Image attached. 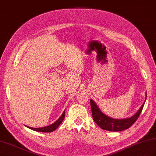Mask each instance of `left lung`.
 I'll use <instances>...</instances> for the list:
<instances>
[{"label":"left lung","mask_w":156,"mask_h":156,"mask_svg":"<svg viewBox=\"0 0 156 156\" xmlns=\"http://www.w3.org/2000/svg\"><path fill=\"white\" fill-rule=\"evenodd\" d=\"M145 100H146V98H145ZM145 102L142 105L140 110L133 116H132L131 117L125 119H115L108 117L107 115L102 113L95 102L92 100H90L92 118H93V120L96 123L104 130L111 131H123L130 127L137 121L138 117H140L142 110H143Z\"/></svg>","instance_id":"1"}]
</instances>
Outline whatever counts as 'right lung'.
I'll use <instances>...</instances> for the list:
<instances>
[{
	"label": "right lung",
	"instance_id": "obj_1",
	"mask_svg": "<svg viewBox=\"0 0 156 156\" xmlns=\"http://www.w3.org/2000/svg\"><path fill=\"white\" fill-rule=\"evenodd\" d=\"M64 117H65V111L63 112L62 116L58 119L57 121H56L55 122H54L53 124L49 125V126H47V127H41V128H33V127H28V126H26V127L32 129V130L35 131L49 133V132H52L54 130H55V129L58 127V126L61 124V122L63 121V120H64Z\"/></svg>",
	"mask_w": 156,
	"mask_h": 156
}]
</instances>
